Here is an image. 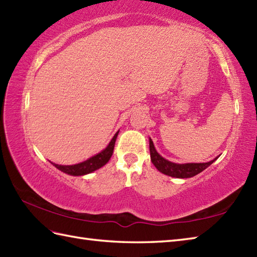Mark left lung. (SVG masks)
<instances>
[{
	"mask_svg": "<svg viewBox=\"0 0 257 257\" xmlns=\"http://www.w3.org/2000/svg\"><path fill=\"white\" fill-rule=\"evenodd\" d=\"M150 156H151L152 163L161 173H163L165 175L177 177V178H188V177H193L197 174H199L200 172L206 170L208 166L211 165L214 161L218 159L216 158L207 163H185V164L173 163L160 156V154L157 152L156 148H154L153 141L151 139H150Z\"/></svg>",
	"mask_w": 257,
	"mask_h": 257,
	"instance_id": "left-lung-1",
	"label": "left lung"
}]
</instances>
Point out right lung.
Instances as JSON below:
<instances>
[{"mask_svg":"<svg viewBox=\"0 0 257 257\" xmlns=\"http://www.w3.org/2000/svg\"><path fill=\"white\" fill-rule=\"evenodd\" d=\"M118 133L119 131H117L115 136L112 137V139L110 140L109 145L107 146L106 149H104L101 152L97 153L96 156H94L92 158H89L88 160L84 161V162H81L79 164H74V165H59L55 163L52 164L55 165L58 170H60L61 172L67 173V174L73 175V176L85 175V174H88V173L96 171L100 169L101 166H104L111 158L112 152H114V147H115V142L117 139Z\"/></svg>","mask_w":257,"mask_h":257,"instance_id":"right-lung-1","label":"right lung"}]
</instances>
